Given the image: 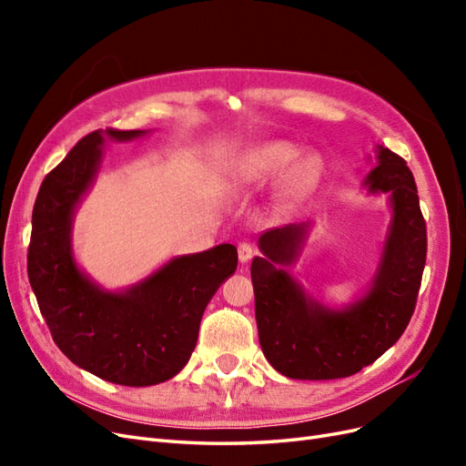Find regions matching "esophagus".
Listing matches in <instances>:
<instances>
[{"instance_id":"obj_1","label":"esophagus","mask_w":466,"mask_h":466,"mask_svg":"<svg viewBox=\"0 0 466 466\" xmlns=\"http://www.w3.org/2000/svg\"><path fill=\"white\" fill-rule=\"evenodd\" d=\"M237 250H238V262L241 264H247L252 258V255H255V248H252V245L248 241L238 243Z\"/></svg>"}]
</instances>
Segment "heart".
Instances as JSON below:
<instances>
[{"mask_svg":"<svg viewBox=\"0 0 466 466\" xmlns=\"http://www.w3.org/2000/svg\"><path fill=\"white\" fill-rule=\"evenodd\" d=\"M295 155H298V151L284 142H272L252 147L235 161L231 168V182L237 188L258 187L262 182L276 177L279 171H284V168L295 159ZM311 159L301 157L291 167L289 180L293 185H301V182H305L309 175H311Z\"/></svg>","mask_w":466,"mask_h":466,"instance_id":"obj_1","label":"heart"}]
</instances>
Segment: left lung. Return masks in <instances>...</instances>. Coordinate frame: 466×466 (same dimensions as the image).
Returning <instances> with one entry per match:
<instances>
[{
  "mask_svg": "<svg viewBox=\"0 0 466 466\" xmlns=\"http://www.w3.org/2000/svg\"><path fill=\"white\" fill-rule=\"evenodd\" d=\"M377 167L365 178L370 192H390L392 221L383 257L365 298L342 311L307 298L276 264L293 262L303 225L260 235L264 257L250 264L258 340L272 368L289 379H340L373 363L399 340L414 313L428 235L418 188L400 155L377 151Z\"/></svg>",
  "mask_w": 466,
  "mask_h": 466,
  "instance_id": "1",
  "label": "left lung"
}]
</instances>
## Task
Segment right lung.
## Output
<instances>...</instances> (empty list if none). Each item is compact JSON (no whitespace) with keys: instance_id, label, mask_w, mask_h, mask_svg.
Returning <instances> with one entry per match:
<instances>
[{"instance_id":"obj_1","label":"right lung","mask_w":466,"mask_h":466,"mask_svg":"<svg viewBox=\"0 0 466 466\" xmlns=\"http://www.w3.org/2000/svg\"><path fill=\"white\" fill-rule=\"evenodd\" d=\"M103 134L126 142L146 132H91L46 175L33 208L26 272L54 342L69 360L110 383L149 387L188 363L206 305L237 270V248L218 245L173 258L122 293L98 288L74 260L72 219L101 165Z\"/></svg>"}]
</instances>
